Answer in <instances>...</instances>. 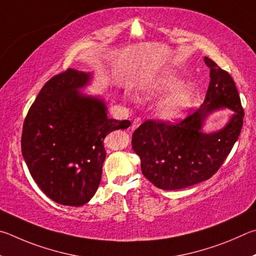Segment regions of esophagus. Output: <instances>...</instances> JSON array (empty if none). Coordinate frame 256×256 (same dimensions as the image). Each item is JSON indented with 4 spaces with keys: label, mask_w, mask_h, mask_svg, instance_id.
<instances>
[{
    "label": "esophagus",
    "mask_w": 256,
    "mask_h": 256,
    "mask_svg": "<svg viewBox=\"0 0 256 256\" xmlns=\"http://www.w3.org/2000/svg\"><path fill=\"white\" fill-rule=\"evenodd\" d=\"M140 124H142V119L140 118V116H137V118L134 119L132 124V130H135V129H136Z\"/></svg>",
    "instance_id": "esophagus-1"
}]
</instances>
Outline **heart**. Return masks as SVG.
<instances>
[{
	"label": "heart",
	"instance_id": "heart-1",
	"mask_svg": "<svg viewBox=\"0 0 256 256\" xmlns=\"http://www.w3.org/2000/svg\"><path fill=\"white\" fill-rule=\"evenodd\" d=\"M178 78L174 74H165L150 80L142 88L144 98H155L171 90L178 83ZM194 96L192 84H180L174 88L158 106V114L162 119L173 120L181 116L189 108Z\"/></svg>",
	"mask_w": 256,
	"mask_h": 256
}]
</instances>
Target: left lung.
<instances>
[{"label": "left lung", "instance_id": "1", "mask_svg": "<svg viewBox=\"0 0 256 256\" xmlns=\"http://www.w3.org/2000/svg\"><path fill=\"white\" fill-rule=\"evenodd\" d=\"M210 83L204 102L178 124L147 120L132 134V150L142 160V172L162 190H178L208 180L222 166L238 140L244 119L240 94L232 76L204 57ZM233 111L220 131L202 132L204 120L217 110Z\"/></svg>", "mask_w": 256, "mask_h": 256}]
</instances>
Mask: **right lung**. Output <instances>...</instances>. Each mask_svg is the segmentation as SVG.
Returning a JSON list of instances; mask_svg holds the SVG:
<instances>
[{
  "label": "right lung",
  "mask_w": 256,
  "mask_h": 256,
  "mask_svg": "<svg viewBox=\"0 0 256 256\" xmlns=\"http://www.w3.org/2000/svg\"><path fill=\"white\" fill-rule=\"evenodd\" d=\"M91 73L68 68L40 90L24 122L22 156L48 198L80 207L96 194L106 160L108 134L130 126L108 118L100 98L80 92Z\"/></svg>",
  "instance_id": "obj_1"
}]
</instances>
